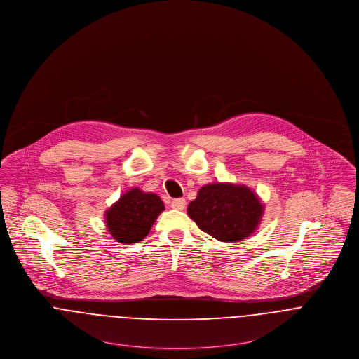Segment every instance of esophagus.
<instances>
[{"mask_svg":"<svg viewBox=\"0 0 359 359\" xmlns=\"http://www.w3.org/2000/svg\"><path fill=\"white\" fill-rule=\"evenodd\" d=\"M170 206L175 209V210H183L186 208V199L184 198H177V199H173L170 202Z\"/></svg>","mask_w":359,"mask_h":359,"instance_id":"1","label":"esophagus"}]
</instances>
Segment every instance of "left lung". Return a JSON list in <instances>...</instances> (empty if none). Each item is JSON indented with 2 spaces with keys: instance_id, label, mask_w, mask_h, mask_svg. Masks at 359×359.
I'll use <instances>...</instances> for the list:
<instances>
[{
  "instance_id": "8db88e82",
  "label": "left lung",
  "mask_w": 359,
  "mask_h": 359,
  "mask_svg": "<svg viewBox=\"0 0 359 359\" xmlns=\"http://www.w3.org/2000/svg\"><path fill=\"white\" fill-rule=\"evenodd\" d=\"M263 211V203L251 189L232 183L203 186L187 208L201 231L225 243L250 237L259 226Z\"/></svg>"
}]
</instances>
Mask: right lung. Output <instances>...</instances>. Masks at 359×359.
Instances as JSON below:
<instances>
[{
    "label": "right lung",
    "instance_id": "right-lung-1",
    "mask_svg": "<svg viewBox=\"0 0 359 359\" xmlns=\"http://www.w3.org/2000/svg\"><path fill=\"white\" fill-rule=\"evenodd\" d=\"M165 208L158 195L131 189L106 211L107 229L119 243L144 240Z\"/></svg>",
    "mask_w": 359,
    "mask_h": 359
}]
</instances>
